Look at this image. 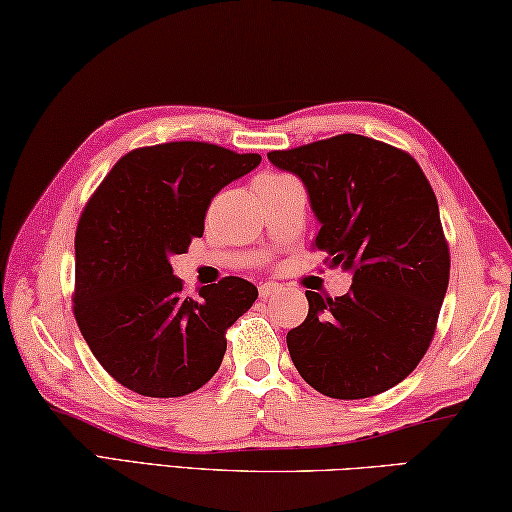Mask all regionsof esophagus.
Here are the masks:
<instances>
[{
  "instance_id": "esophagus-1",
  "label": "esophagus",
  "mask_w": 512,
  "mask_h": 512,
  "mask_svg": "<svg viewBox=\"0 0 512 512\" xmlns=\"http://www.w3.org/2000/svg\"><path fill=\"white\" fill-rule=\"evenodd\" d=\"M275 291H280V284L266 282V284L259 286V297H271Z\"/></svg>"
}]
</instances>
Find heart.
Returning a JSON list of instances; mask_svg holds the SVG:
<instances>
[{"instance_id": "1", "label": "heart", "mask_w": 512, "mask_h": 512, "mask_svg": "<svg viewBox=\"0 0 512 512\" xmlns=\"http://www.w3.org/2000/svg\"><path fill=\"white\" fill-rule=\"evenodd\" d=\"M259 179H268V181H273V179H284L282 174H264V176H259Z\"/></svg>"}]
</instances>
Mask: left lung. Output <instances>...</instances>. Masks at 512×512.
I'll use <instances>...</instances> for the list:
<instances>
[{
    "label": "left lung",
    "mask_w": 512,
    "mask_h": 512,
    "mask_svg": "<svg viewBox=\"0 0 512 512\" xmlns=\"http://www.w3.org/2000/svg\"><path fill=\"white\" fill-rule=\"evenodd\" d=\"M300 176L320 221L315 248L353 273L347 295L306 291L309 315L286 333L300 376L342 401L387 392L425 356L450 282L439 203L410 154L360 134L268 152Z\"/></svg>",
    "instance_id": "8db88e82"
}]
</instances>
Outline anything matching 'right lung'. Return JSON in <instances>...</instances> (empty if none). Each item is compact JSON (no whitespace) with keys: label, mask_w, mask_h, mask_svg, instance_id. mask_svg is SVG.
Listing matches in <instances>:
<instances>
[{"label":"right lung","mask_w":512,"mask_h":512,"mask_svg":"<svg viewBox=\"0 0 512 512\" xmlns=\"http://www.w3.org/2000/svg\"><path fill=\"white\" fill-rule=\"evenodd\" d=\"M262 163L197 141L125 154L82 210L76 230L73 315L111 378L132 392L176 398L217 374L226 331L257 300L241 277L185 297L172 255L203 235L215 194Z\"/></svg>","instance_id":"1"}]
</instances>
